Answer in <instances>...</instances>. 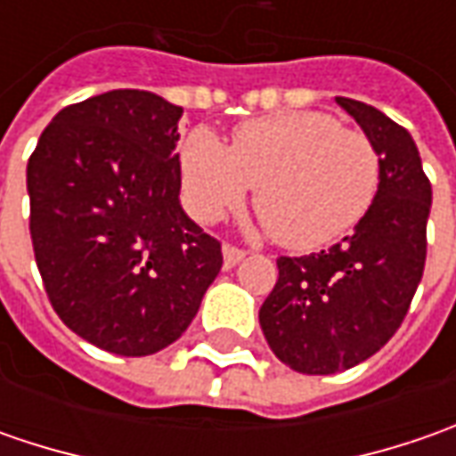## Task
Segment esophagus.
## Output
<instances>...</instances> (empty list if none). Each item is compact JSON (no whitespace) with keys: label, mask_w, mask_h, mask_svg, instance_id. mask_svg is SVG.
Returning a JSON list of instances; mask_svg holds the SVG:
<instances>
[{"label":"esophagus","mask_w":456,"mask_h":456,"mask_svg":"<svg viewBox=\"0 0 456 456\" xmlns=\"http://www.w3.org/2000/svg\"><path fill=\"white\" fill-rule=\"evenodd\" d=\"M243 256H246L243 248L225 243V246H223V266H225V269H233L238 261H243Z\"/></svg>","instance_id":"34e87169"}]
</instances>
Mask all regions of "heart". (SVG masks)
<instances>
[{
	"instance_id": "1",
	"label": "heart",
	"mask_w": 456,
	"mask_h": 456,
	"mask_svg": "<svg viewBox=\"0 0 456 456\" xmlns=\"http://www.w3.org/2000/svg\"><path fill=\"white\" fill-rule=\"evenodd\" d=\"M187 210L216 223L256 187V213L294 251H314L350 233L380 187V157L358 129L322 111H294L240 124L231 147L195 129L180 147Z\"/></svg>"
}]
</instances>
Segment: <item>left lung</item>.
Returning <instances> with one entry per match:
<instances>
[{"instance_id": "1", "label": "left lung", "mask_w": 456, "mask_h": 456, "mask_svg": "<svg viewBox=\"0 0 456 456\" xmlns=\"http://www.w3.org/2000/svg\"><path fill=\"white\" fill-rule=\"evenodd\" d=\"M335 101L380 157L376 202L332 248L281 256L258 309L273 355L306 376H332L376 355L403 322L427 261L431 183L411 134L362 101Z\"/></svg>"}]
</instances>
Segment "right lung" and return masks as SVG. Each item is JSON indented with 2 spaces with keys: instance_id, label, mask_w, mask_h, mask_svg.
Returning <instances> with one entry per match:
<instances>
[{
  "instance_id": "1",
  "label": "right lung",
  "mask_w": 456,
  "mask_h": 456,
  "mask_svg": "<svg viewBox=\"0 0 456 456\" xmlns=\"http://www.w3.org/2000/svg\"><path fill=\"white\" fill-rule=\"evenodd\" d=\"M183 109L150 91L65 106L27 162L29 236L53 309L126 358L172 345L223 254L180 205Z\"/></svg>"
}]
</instances>
